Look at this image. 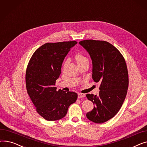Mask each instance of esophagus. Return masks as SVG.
I'll return each instance as SVG.
<instances>
[{
	"label": "esophagus",
	"mask_w": 147,
	"mask_h": 147,
	"mask_svg": "<svg viewBox=\"0 0 147 147\" xmlns=\"http://www.w3.org/2000/svg\"><path fill=\"white\" fill-rule=\"evenodd\" d=\"M84 97H85V94H82V93L78 94V98H84Z\"/></svg>",
	"instance_id": "34e87169"
}]
</instances>
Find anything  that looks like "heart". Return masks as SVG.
<instances>
[{"label":"heart","instance_id":"obj_1","mask_svg":"<svg viewBox=\"0 0 147 147\" xmlns=\"http://www.w3.org/2000/svg\"><path fill=\"white\" fill-rule=\"evenodd\" d=\"M76 59L78 64L82 63V62L84 61H88V59L84 56L81 55V54H78V55H77L76 57Z\"/></svg>","mask_w":147,"mask_h":147}]
</instances>
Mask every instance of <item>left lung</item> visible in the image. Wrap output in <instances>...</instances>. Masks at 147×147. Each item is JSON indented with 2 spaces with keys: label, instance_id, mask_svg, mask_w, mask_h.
<instances>
[{
  "label": "left lung",
  "instance_id": "left-lung-1",
  "mask_svg": "<svg viewBox=\"0 0 147 147\" xmlns=\"http://www.w3.org/2000/svg\"><path fill=\"white\" fill-rule=\"evenodd\" d=\"M89 53L92 61V79L99 82L98 95L87 94L95 105L87 118L96 123L112 119L126 98L129 76L125 59L111 43L103 40H84L79 43Z\"/></svg>",
  "mask_w": 147,
  "mask_h": 147
}]
</instances>
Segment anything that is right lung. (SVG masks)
<instances>
[{"mask_svg":"<svg viewBox=\"0 0 147 147\" xmlns=\"http://www.w3.org/2000/svg\"><path fill=\"white\" fill-rule=\"evenodd\" d=\"M76 41L46 43L33 54L26 73L27 93L36 111L45 120L63 119L68 109L78 99L74 92L57 90V79L61 74L63 62Z\"/></svg>","mask_w":147,"mask_h":147,"instance_id":"add662e5","label":"right lung"}]
</instances>
